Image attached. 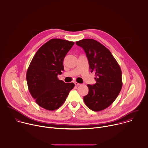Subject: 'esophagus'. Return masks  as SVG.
I'll return each instance as SVG.
<instances>
[{
	"mask_svg": "<svg viewBox=\"0 0 148 148\" xmlns=\"http://www.w3.org/2000/svg\"><path fill=\"white\" fill-rule=\"evenodd\" d=\"M74 84H75V86H79V85H81V84H79V83H78V82H74Z\"/></svg>",
	"mask_w": 148,
	"mask_h": 148,
	"instance_id": "34e87169",
	"label": "esophagus"
}]
</instances>
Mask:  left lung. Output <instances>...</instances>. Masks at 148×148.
I'll list each match as a JSON object with an SVG mask.
<instances>
[{
  "instance_id": "8db88e82",
  "label": "left lung",
  "mask_w": 148,
  "mask_h": 148,
  "mask_svg": "<svg viewBox=\"0 0 148 148\" xmlns=\"http://www.w3.org/2000/svg\"><path fill=\"white\" fill-rule=\"evenodd\" d=\"M76 44L84 50L89 69L96 75V83L87 85L89 92L84 101L92 111L103 110L115 100L122 89L121 67L110 50L97 41L84 39Z\"/></svg>"
}]
</instances>
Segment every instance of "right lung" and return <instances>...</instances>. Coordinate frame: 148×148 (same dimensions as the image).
<instances>
[{"instance_id":"obj_1","label":"right lung","mask_w":148,"mask_h":148,"mask_svg":"<svg viewBox=\"0 0 148 148\" xmlns=\"http://www.w3.org/2000/svg\"><path fill=\"white\" fill-rule=\"evenodd\" d=\"M74 44L65 40L51 39L39 48L29 66L26 81L29 92L45 110L59 108L75 86L58 78L64 71V58Z\"/></svg>"}]
</instances>
